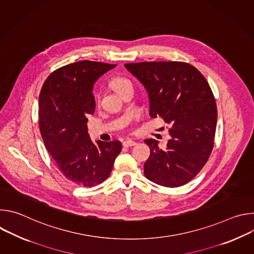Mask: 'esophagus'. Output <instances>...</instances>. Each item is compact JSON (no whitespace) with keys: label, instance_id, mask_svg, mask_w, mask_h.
I'll use <instances>...</instances> for the list:
<instances>
[{"label":"esophagus","instance_id":"esophagus-1","mask_svg":"<svg viewBox=\"0 0 254 254\" xmlns=\"http://www.w3.org/2000/svg\"><path fill=\"white\" fill-rule=\"evenodd\" d=\"M123 144H124V147L128 148V147L135 146L136 142H135V141H133V140H131V139H127V140H125V141L123 142Z\"/></svg>","mask_w":254,"mask_h":254}]
</instances>
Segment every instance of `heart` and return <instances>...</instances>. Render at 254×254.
<instances>
[{
	"mask_svg": "<svg viewBox=\"0 0 254 254\" xmlns=\"http://www.w3.org/2000/svg\"><path fill=\"white\" fill-rule=\"evenodd\" d=\"M111 86L113 87V89H115L119 94H121L122 96L128 90H133V82L126 77V76H115L112 80H111ZM100 97H101V92L97 91L94 94V98H95V103L98 104L100 102Z\"/></svg>",
	"mask_w": 254,
	"mask_h": 254,
	"instance_id": "b5f03b06",
	"label": "heart"
}]
</instances>
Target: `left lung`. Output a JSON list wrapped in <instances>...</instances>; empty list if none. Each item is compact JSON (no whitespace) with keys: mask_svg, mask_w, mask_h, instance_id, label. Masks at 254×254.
Returning <instances> with one entry per match:
<instances>
[{"mask_svg":"<svg viewBox=\"0 0 254 254\" xmlns=\"http://www.w3.org/2000/svg\"><path fill=\"white\" fill-rule=\"evenodd\" d=\"M127 69L146 87L150 116L170 125L166 149L144 140L151 154L144 176L169 188L183 186L207 163L214 147L217 106L209 83L193 65L181 61L127 63Z\"/></svg>","mask_w":254,"mask_h":254,"instance_id":"8db88e82","label":"left lung"}]
</instances>
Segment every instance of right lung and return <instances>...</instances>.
<instances>
[{"instance_id":"add662e5","label":"right lung","mask_w":254,"mask_h":254,"mask_svg":"<svg viewBox=\"0 0 254 254\" xmlns=\"http://www.w3.org/2000/svg\"><path fill=\"white\" fill-rule=\"evenodd\" d=\"M115 64L83 60L47 77L39 95V127L45 147L71 182L92 187L111 175L122 151L120 140L93 143L88 117L95 111L93 83Z\"/></svg>"}]
</instances>
